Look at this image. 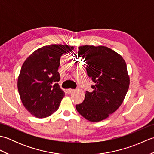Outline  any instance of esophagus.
<instances>
[{"label":"esophagus","mask_w":154,"mask_h":154,"mask_svg":"<svg viewBox=\"0 0 154 154\" xmlns=\"http://www.w3.org/2000/svg\"><path fill=\"white\" fill-rule=\"evenodd\" d=\"M75 91V89H67L66 91H67V93H68V94H70V93H71L72 92H73V91Z\"/></svg>","instance_id":"34e87169"}]
</instances>
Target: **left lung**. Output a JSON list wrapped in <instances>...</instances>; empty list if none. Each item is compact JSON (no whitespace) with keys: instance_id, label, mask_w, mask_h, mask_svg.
<instances>
[{"instance_id":"left-lung-1","label":"left lung","mask_w":154,"mask_h":154,"mask_svg":"<svg viewBox=\"0 0 154 154\" xmlns=\"http://www.w3.org/2000/svg\"><path fill=\"white\" fill-rule=\"evenodd\" d=\"M78 56L86 63L87 75L94 83L93 92L87 91L83 102L77 104L81 116L99 122L119 109L128 90L126 63L120 55L105 46L82 45Z\"/></svg>"}]
</instances>
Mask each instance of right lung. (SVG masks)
Returning a JSON list of instances; mask_svg holds the SVG:
<instances>
[{
	"mask_svg": "<svg viewBox=\"0 0 154 154\" xmlns=\"http://www.w3.org/2000/svg\"><path fill=\"white\" fill-rule=\"evenodd\" d=\"M73 47L52 44L33 52L23 63L18 79V89L24 107L37 118H45L56 111L65 96L57 83L62 55Z\"/></svg>",
	"mask_w": 154,
	"mask_h": 154,
	"instance_id": "add662e5",
	"label": "right lung"
}]
</instances>
